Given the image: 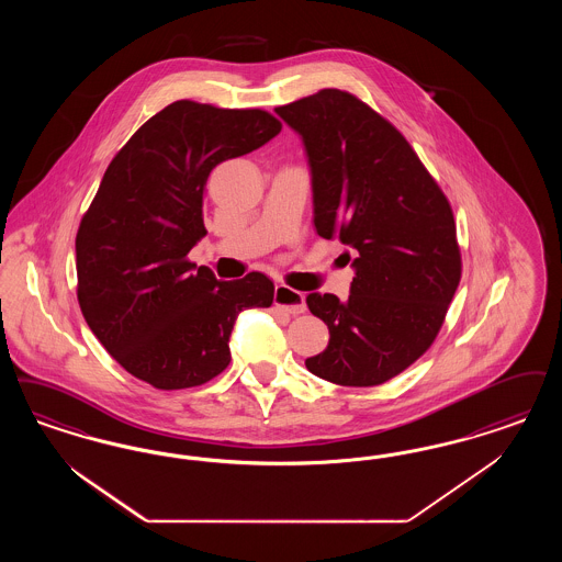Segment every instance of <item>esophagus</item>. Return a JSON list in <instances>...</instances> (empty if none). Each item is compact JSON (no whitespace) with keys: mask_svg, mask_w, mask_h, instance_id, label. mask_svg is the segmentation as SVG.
<instances>
[{"mask_svg":"<svg viewBox=\"0 0 562 562\" xmlns=\"http://www.w3.org/2000/svg\"><path fill=\"white\" fill-rule=\"evenodd\" d=\"M273 303L278 307H282L284 312H289L292 315L303 314L305 312V301H303V294L294 289H289L286 284H276V291H273Z\"/></svg>","mask_w":562,"mask_h":562,"instance_id":"34e87169","label":"esophagus"}]
</instances>
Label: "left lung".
I'll return each mask as SVG.
<instances>
[{"label": "left lung", "instance_id": "left-lung-1", "mask_svg": "<svg viewBox=\"0 0 562 562\" xmlns=\"http://www.w3.org/2000/svg\"><path fill=\"white\" fill-rule=\"evenodd\" d=\"M312 173L315 232L347 250L349 299L310 292L330 330L307 370L342 386L397 376L437 337L460 284L453 213L404 135L356 95L322 90L278 106Z\"/></svg>", "mask_w": 562, "mask_h": 562}]
</instances>
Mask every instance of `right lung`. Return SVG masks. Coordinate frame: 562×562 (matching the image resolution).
Segmentation results:
<instances>
[{
	"mask_svg": "<svg viewBox=\"0 0 562 562\" xmlns=\"http://www.w3.org/2000/svg\"><path fill=\"white\" fill-rule=\"evenodd\" d=\"M280 130L259 109L178 100L109 165L75 240L77 299L91 333L135 379L162 391L215 379L232 360L236 317L273 303L268 276L225 282L186 255L206 234L209 173Z\"/></svg>",
	"mask_w": 562,
	"mask_h": 562,
	"instance_id": "add662e5",
	"label": "right lung"
}]
</instances>
